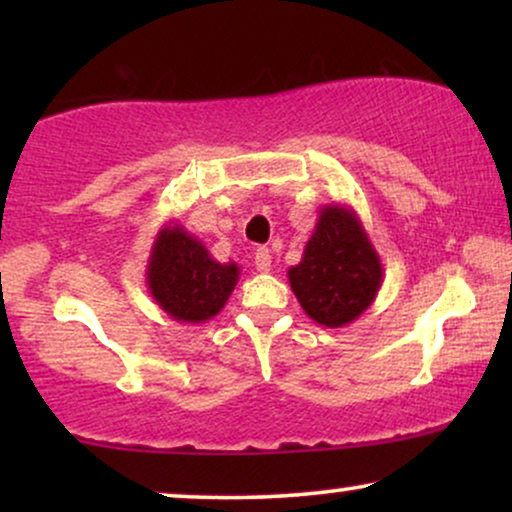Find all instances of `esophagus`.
Listing matches in <instances>:
<instances>
[{
  "instance_id": "1",
  "label": "esophagus",
  "mask_w": 512,
  "mask_h": 512,
  "mask_svg": "<svg viewBox=\"0 0 512 512\" xmlns=\"http://www.w3.org/2000/svg\"><path fill=\"white\" fill-rule=\"evenodd\" d=\"M254 265L258 272H270L272 268V256H270V249H256V256H254Z\"/></svg>"
}]
</instances>
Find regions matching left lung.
<instances>
[{
  "label": "left lung",
  "instance_id": "1",
  "mask_svg": "<svg viewBox=\"0 0 512 512\" xmlns=\"http://www.w3.org/2000/svg\"><path fill=\"white\" fill-rule=\"evenodd\" d=\"M286 275L307 317L342 328L375 303L384 270L359 214L333 202L321 207L303 258Z\"/></svg>",
  "mask_w": 512,
  "mask_h": 512
}]
</instances>
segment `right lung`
Listing matches in <instances>:
<instances>
[{"mask_svg":"<svg viewBox=\"0 0 512 512\" xmlns=\"http://www.w3.org/2000/svg\"><path fill=\"white\" fill-rule=\"evenodd\" d=\"M240 268L214 261L205 244L179 223H165L153 240L146 286L160 310L174 321L205 324L228 303Z\"/></svg>","mask_w":512,"mask_h":512,"instance_id":"add662e5","label":"right lung"}]
</instances>
